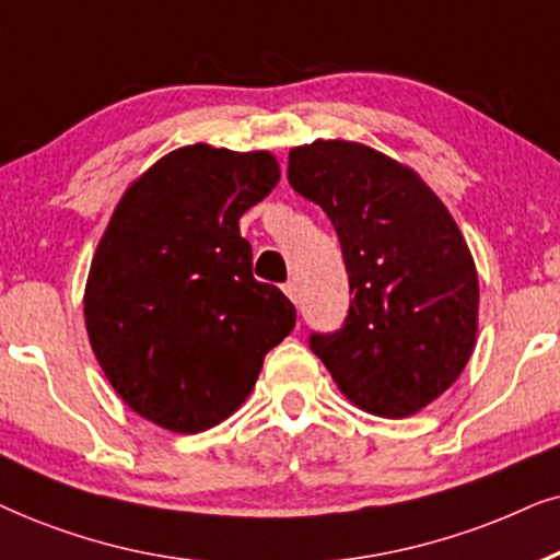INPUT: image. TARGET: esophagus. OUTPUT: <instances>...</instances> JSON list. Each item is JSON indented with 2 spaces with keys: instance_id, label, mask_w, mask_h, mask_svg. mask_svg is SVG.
Here are the masks:
<instances>
[{
  "instance_id": "1",
  "label": "esophagus",
  "mask_w": 560,
  "mask_h": 560,
  "mask_svg": "<svg viewBox=\"0 0 560 560\" xmlns=\"http://www.w3.org/2000/svg\"><path fill=\"white\" fill-rule=\"evenodd\" d=\"M284 294H287L289 300H292L294 304L300 302V287H296V281H287V284H284Z\"/></svg>"
}]
</instances>
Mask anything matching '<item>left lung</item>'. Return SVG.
I'll list each match as a JSON object with an SVG mask.
<instances>
[{
    "instance_id": "obj_1",
    "label": "left lung",
    "mask_w": 560,
    "mask_h": 560,
    "mask_svg": "<svg viewBox=\"0 0 560 560\" xmlns=\"http://www.w3.org/2000/svg\"><path fill=\"white\" fill-rule=\"evenodd\" d=\"M289 184L338 233L350 310L310 348L363 412L401 420L466 369L479 330V276L456 220L420 174L353 140L289 151Z\"/></svg>"
}]
</instances>
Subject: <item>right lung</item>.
Listing matches in <instances>:
<instances>
[{
	"label": "right lung",
	"mask_w": 560,
	"mask_h": 560,
	"mask_svg": "<svg viewBox=\"0 0 560 560\" xmlns=\"http://www.w3.org/2000/svg\"><path fill=\"white\" fill-rule=\"evenodd\" d=\"M279 176L268 151L176 148L128 186L96 245L89 342L112 389L163 430L228 420L292 332L294 304L253 279L237 225Z\"/></svg>",
	"instance_id": "right-lung-1"
}]
</instances>
